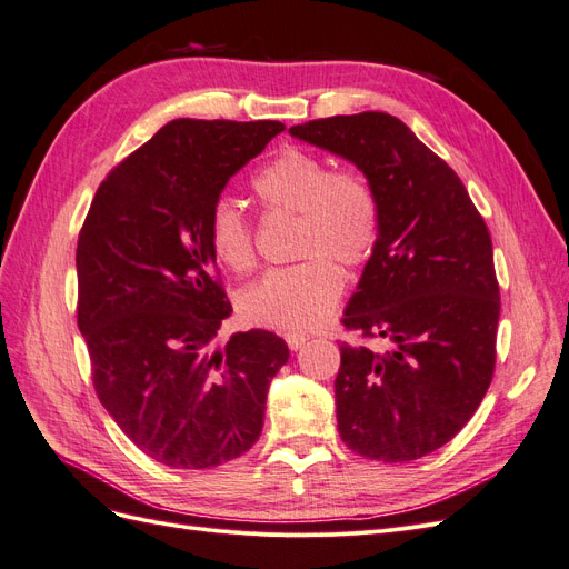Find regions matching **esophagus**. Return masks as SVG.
<instances>
[{"label":"esophagus","mask_w":569,"mask_h":569,"mask_svg":"<svg viewBox=\"0 0 569 569\" xmlns=\"http://www.w3.org/2000/svg\"><path fill=\"white\" fill-rule=\"evenodd\" d=\"M284 341H287V347L291 349V351H299L303 343L308 341V337L306 335H297V332H287L284 335Z\"/></svg>","instance_id":"34e87169"}]
</instances>
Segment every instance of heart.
<instances>
[{
    "instance_id": "1",
    "label": "heart",
    "mask_w": 569,
    "mask_h": 569,
    "mask_svg": "<svg viewBox=\"0 0 569 569\" xmlns=\"http://www.w3.org/2000/svg\"><path fill=\"white\" fill-rule=\"evenodd\" d=\"M253 192L268 211L299 213L297 253L308 258L268 270L244 289L239 311L247 322L272 330H313L341 297L343 278L335 261L353 268L375 249L380 228L377 199L363 178L332 170L322 157L301 147L282 149L258 170ZM209 242L218 261L234 272L249 270L256 261L251 218L230 197L211 203Z\"/></svg>"
}]
</instances>
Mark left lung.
I'll return each mask as SVG.
<instances>
[{"instance_id": "left-lung-1", "label": "left lung", "mask_w": 569, "mask_h": 569, "mask_svg": "<svg viewBox=\"0 0 569 569\" xmlns=\"http://www.w3.org/2000/svg\"><path fill=\"white\" fill-rule=\"evenodd\" d=\"M289 134L353 163L380 218L341 322L385 349L341 343L339 437L370 460H418L468 425L491 385L501 299L489 230L453 168L399 118L335 116Z\"/></svg>"}]
</instances>
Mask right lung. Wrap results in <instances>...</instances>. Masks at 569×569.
<instances>
[{
	"label": "right lung",
	"mask_w": 569,
	"mask_h": 569,
	"mask_svg": "<svg viewBox=\"0 0 569 569\" xmlns=\"http://www.w3.org/2000/svg\"><path fill=\"white\" fill-rule=\"evenodd\" d=\"M280 120H170L99 184L80 230L78 327L101 406L168 468L209 470L261 437L284 339L237 332L209 242L211 203Z\"/></svg>",
	"instance_id": "add662e5"
}]
</instances>
